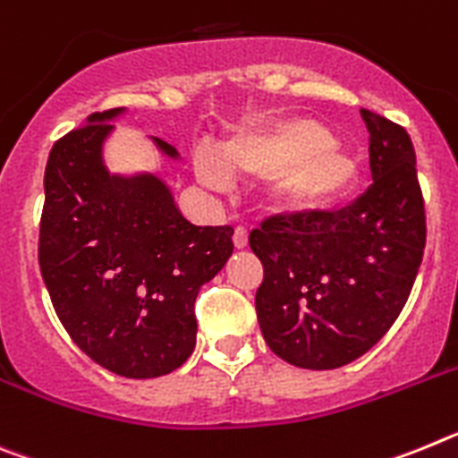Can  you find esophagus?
Masks as SVG:
<instances>
[{
	"mask_svg": "<svg viewBox=\"0 0 458 458\" xmlns=\"http://www.w3.org/2000/svg\"><path fill=\"white\" fill-rule=\"evenodd\" d=\"M233 244L237 246V249H246V244H249V233H246V228H242V225H237V228H234Z\"/></svg>",
	"mask_w": 458,
	"mask_h": 458,
	"instance_id": "esophagus-1",
	"label": "esophagus"
}]
</instances>
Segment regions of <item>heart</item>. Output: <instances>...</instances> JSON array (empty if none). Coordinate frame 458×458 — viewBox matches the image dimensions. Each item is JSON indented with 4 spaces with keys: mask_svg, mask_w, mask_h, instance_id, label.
Masks as SVG:
<instances>
[{
    "mask_svg": "<svg viewBox=\"0 0 458 458\" xmlns=\"http://www.w3.org/2000/svg\"><path fill=\"white\" fill-rule=\"evenodd\" d=\"M196 173L205 186L225 191L230 180H265L276 212L325 214L348 200L357 165L313 119H278L233 135L218 152L198 154Z\"/></svg>",
    "mask_w": 458,
    "mask_h": 458,
    "instance_id": "heart-1",
    "label": "heart"
}]
</instances>
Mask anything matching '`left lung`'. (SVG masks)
<instances>
[{"label": "left lung", "mask_w": 458, "mask_h": 458, "mask_svg": "<svg viewBox=\"0 0 458 458\" xmlns=\"http://www.w3.org/2000/svg\"><path fill=\"white\" fill-rule=\"evenodd\" d=\"M373 184L339 212L278 214L249 234L265 276L260 332L274 355L327 371L383 339L408 301L427 244L415 147L403 126L361 108Z\"/></svg>", "instance_id": "obj_1"}]
</instances>
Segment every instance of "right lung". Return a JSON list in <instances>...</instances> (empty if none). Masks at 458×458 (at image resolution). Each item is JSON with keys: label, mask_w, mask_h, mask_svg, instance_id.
Instances as JSON below:
<instances>
[{"label": "right lung", "mask_w": 458, "mask_h": 458, "mask_svg": "<svg viewBox=\"0 0 458 458\" xmlns=\"http://www.w3.org/2000/svg\"><path fill=\"white\" fill-rule=\"evenodd\" d=\"M119 113H94L50 149L38 265L55 313L87 357L117 376L157 377L196 348L198 290L233 253V228L189 224L154 174L106 170L101 147Z\"/></svg>", "instance_id": "right-lung-1"}]
</instances>
